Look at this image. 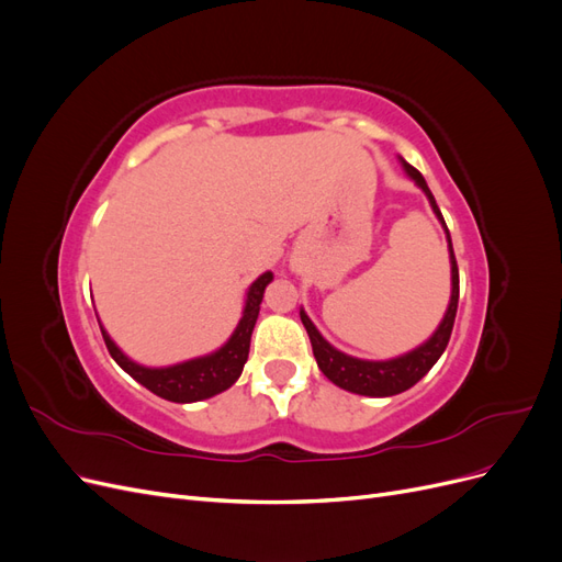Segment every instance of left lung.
<instances>
[{"label":"left lung","instance_id":"obj_1","mask_svg":"<svg viewBox=\"0 0 562 562\" xmlns=\"http://www.w3.org/2000/svg\"><path fill=\"white\" fill-rule=\"evenodd\" d=\"M401 166L403 171L407 173L419 190L427 194L431 211L436 213L438 223L443 225L446 229V239H448V250H450V281H452V291H450V302L448 310L440 318L438 328L434 330V335L422 342L419 347H415L413 351L401 353L396 359H386V361H368V359H356V356H349L345 351L335 349L326 337L318 333V328L312 323V318L304 314V310H300V318L307 328V335L312 339V349H314V359L321 368L323 375H326L333 384H337L339 389L351 391V394H361V396H372V398H384V396H396L401 391L415 386L427 372L434 368V363L440 359V353L446 351L450 335H452V326H454V316H457V302H459V269H457V260H454V250H452V239L443 215H440L436 199L429 190L427 180L422 178V173L417 171L415 166L407 164L403 157Z\"/></svg>","mask_w":562,"mask_h":562}]
</instances>
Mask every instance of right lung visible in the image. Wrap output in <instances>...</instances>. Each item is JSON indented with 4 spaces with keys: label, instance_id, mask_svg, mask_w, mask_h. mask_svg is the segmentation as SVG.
I'll return each mask as SVG.
<instances>
[{
    "label": "right lung",
    "instance_id": "1",
    "mask_svg": "<svg viewBox=\"0 0 562 562\" xmlns=\"http://www.w3.org/2000/svg\"><path fill=\"white\" fill-rule=\"evenodd\" d=\"M271 279H274V274H271V271H265V274H260L250 283L246 293L244 314L223 347L182 363L164 366V368H149L143 363H135L116 347V342L108 335L100 318H98V326H100V333H103L110 356L116 361V366L126 370L135 382H140L145 389L151 391V394H157L166 401L196 403L203 398H211L215 394H223L225 389H229L236 380H239L241 370L248 361L250 335L255 328V321H258V314H260L265 288L271 283Z\"/></svg>",
    "mask_w": 562,
    "mask_h": 562
}]
</instances>
